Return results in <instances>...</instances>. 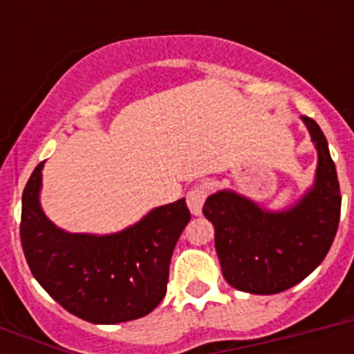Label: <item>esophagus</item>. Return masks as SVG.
Here are the masks:
<instances>
[{"label": "esophagus", "instance_id": "obj_1", "mask_svg": "<svg viewBox=\"0 0 354 354\" xmlns=\"http://www.w3.org/2000/svg\"><path fill=\"white\" fill-rule=\"evenodd\" d=\"M209 193V185L207 183H200L196 187H193L187 193V205L193 215H200L202 213V205H204L205 198Z\"/></svg>", "mask_w": 354, "mask_h": 354}]
</instances>
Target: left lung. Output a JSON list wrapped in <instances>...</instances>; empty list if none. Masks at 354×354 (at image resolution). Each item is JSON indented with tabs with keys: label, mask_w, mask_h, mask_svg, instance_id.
<instances>
[{
	"label": "left lung",
	"mask_w": 354,
	"mask_h": 354,
	"mask_svg": "<svg viewBox=\"0 0 354 354\" xmlns=\"http://www.w3.org/2000/svg\"><path fill=\"white\" fill-rule=\"evenodd\" d=\"M318 167L313 187L288 209L270 211L222 189L207 196L205 218L215 227L224 279L236 290L270 296L288 290L318 268L340 222V185L329 145L318 122L303 115Z\"/></svg>",
	"instance_id": "8db88e82"
}]
</instances>
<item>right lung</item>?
I'll list each match as a JSON object with an SVG mask.
<instances>
[{
	"mask_svg": "<svg viewBox=\"0 0 354 354\" xmlns=\"http://www.w3.org/2000/svg\"><path fill=\"white\" fill-rule=\"evenodd\" d=\"M44 161L21 196L19 236L35 279L68 313L112 325L152 313L165 297L169 264L191 221L185 198L149 211L133 226L110 235L69 233L40 205Z\"/></svg>",
	"mask_w": 354,
	"mask_h": 354,
	"instance_id": "1",
	"label": "right lung"
}]
</instances>
